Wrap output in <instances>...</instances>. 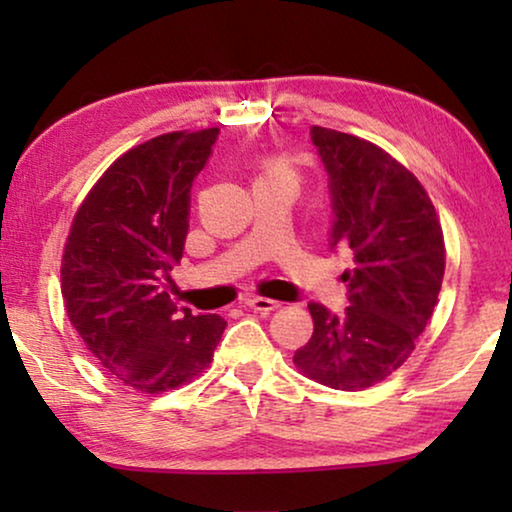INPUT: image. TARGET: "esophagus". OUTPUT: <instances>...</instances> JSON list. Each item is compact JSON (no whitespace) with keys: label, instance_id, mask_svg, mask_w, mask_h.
I'll use <instances>...</instances> for the list:
<instances>
[{"label":"esophagus","instance_id":"obj_1","mask_svg":"<svg viewBox=\"0 0 512 512\" xmlns=\"http://www.w3.org/2000/svg\"><path fill=\"white\" fill-rule=\"evenodd\" d=\"M244 305H247L249 310H254V312H261V314H270V312H275L277 307H279L277 300L261 298V296H249L247 300H244Z\"/></svg>","mask_w":512,"mask_h":512}]
</instances>
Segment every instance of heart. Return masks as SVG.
<instances>
[{"mask_svg":"<svg viewBox=\"0 0 512 512\" xmlns=\"http://www.w3.org/2000/svg\"><path fill=\"white\" fill-rule=\"evenodd\" d=\"M293 179L291 167L282 163L277 158H268L261 163V172H258V179Z\"/></svg>","mask_w":512,"mask_h":512,"instance_id":"1","label":"heart"}]
</instances>
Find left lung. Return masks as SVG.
Masks as SVG:
<instances>
[{
    "label": "left lung",
    "mask_w": 512,
    "mask_h": 512,
    "mask_svg": "<svg viewBox=\"0 0 512 512\" xmlns=\"http://www.w3.org/2000/svg\"><path fill=\"white\" fill-rule=\"evenodd\" d=\"M312 142L331 177V247L352 251L354 268L342 275L345 314L307 305L314 331L293 363L324 387L361 391L415 352L443 284L445 237L426 188L387 151L321 125Z\"/></svg>",
    "instance_id": "obj_1"
}]
</instances>
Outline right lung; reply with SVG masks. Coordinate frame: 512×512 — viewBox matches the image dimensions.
<instances>
[{"label":"right lung","instance_id":"right-lung-1","mask_svg":"<svg viewBox=\"0 0 512 512\" xmlns=\"http://www.w3.org/2000/svg\"><path fill=\"white\" fill-rule=\"evenodd\" d=\"M219 128L165 132L111 163L76 209L60 265L67 317L116 382L163 394L205 373L219 314L177 312L163 277L181 263L191 186Z\"/></svg>","mask_w":512,"mask_h":512}]
</instances>
